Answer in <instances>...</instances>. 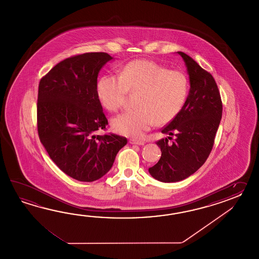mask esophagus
<instances>
[{"label": "esophagus", "mask_w": 259, "mask_h": 259, "mask_svg": "<svg viewBox=\"0 0 259 259\" xmlns=\"http://www.w3.org/2000/svg\"><path fill=\"white\" fill-rule=\"evenodd\" d=\"M130 143H131V144H137V145H143L144 142H143V141H139V140L131 139V140H130Z\"/></svg>", "instance_id": "1"}]
</instances>
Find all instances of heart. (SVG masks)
<instances>
[{
	"label": "heart",
	"mask_w": 259,
	"mask_h": 259,
	"mask_svg": "<svg viewBox=\"0 0 259 259\" xmlns=\"http://www.w3.org/2000/svg\"><path fill=\"white\" fill-rule=\"evenodd\" d=\"M128 93H138L136 108L115 117L112 127L122 135L142 138L154 122L162 126L180 114L187 98V77L154 61L138 59L127 63L120 75H105L97 83L100 102L111 112L121 108Z\"/></svg>",
	"instance_id": "obj_1"
}]
</instances>
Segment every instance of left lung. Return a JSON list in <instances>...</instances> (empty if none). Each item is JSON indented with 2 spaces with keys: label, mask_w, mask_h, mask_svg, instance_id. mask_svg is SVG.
<instances>
[{
  "label": "left lung",
  "mask_w": 259,
  "mask_h": 259,
  "mask_svg": "<svg viewBox=\"0 0 259 259\" xmlns=\"http://www.w3.org/2000/svg\"><path fill=\"white\" fill-rule=\"evenodd\" d=\"M178 54L187 66L191 89L180 114L161 130L169 137L156 142L162 154L149 173L162 182L182 181L204 165L222 116V101L213 76L189 55Z\"/></svg>",
  "instance_id": "obj_1"
}]
</instances>
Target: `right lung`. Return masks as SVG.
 Masks as SVG:
<instances>
[{
	"instance_id": "add662e5",
	"label": "right lung",
	"mask_w": 259,
	"mask_h": 259,
	"mask_svg": "<svg viewBox=\"0 0 259 259\" xmlns=\"http://www.w3.org/2000/svg\"><path fill=\"white\" fill-rule=\"evenodd\" d=\"M113 57L106 53L73 55L40 78L37 103L39 141L61 170L79 182H94L110 170L127 138L106 130L97 95L100 69Z\"/></svg>"
}]
</instances>
